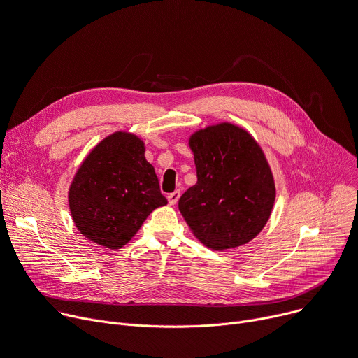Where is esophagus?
Here are the masks:
<instances>
[{"instance_id":"1","label":"esophagus","mask_w":358,"mask_h":358,"mask_svg":"<svg viewBox=\"0 0 358 358\" xmlns=\"http://www.w3.org/2000/svg\"><path fill=\"white\" fill-rule=\"evenodd\" d=\"M178 199H180V191H174V192H171V194H169V196H167V200H169L170 206H176Z\"/></svg>"}]
</instances>
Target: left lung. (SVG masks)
Masks as SVG:
<instances>
[{
  "mask_svg": "<svg viewBox=\"0 0 358 358\" xmlns=\"http://www.w3.org/2000/svg\"><path fill=\"white\" fill-rule=\"evenodd\" d=\"M197 182L178 201L191 233L215 251L250 243L263 231L275 201L268 159L245 128L217 122L188 137Z\"/></svg>",
  "mask_w": 358,
  "mask_h": 358,
  "instance_id": "8db88e82",
  "label": "left lung"
}]
</instances>
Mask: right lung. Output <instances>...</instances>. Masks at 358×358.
I'll return each instance as SVG.
<instances>
[{"mask_svg": "<svg viewBox=\"0 0 358 358\" xmlns=\"http://www.w3.org/2000/svg\"><path fill=\"white\" fill-rule=\"evenodd\" d=\"M167 204L145 143L134 133L115 131L83 159L69 188L77 230L110 250L129 243L147 217Z\"/></svg>", "mask_w": 358, "mask_h": 358, "instance_id": "obj_1", "label": "right lung"}]
</instances>
